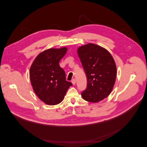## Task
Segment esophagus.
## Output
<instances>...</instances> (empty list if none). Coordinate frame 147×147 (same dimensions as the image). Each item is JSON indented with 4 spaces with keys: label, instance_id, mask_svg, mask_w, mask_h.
I'll list each match as a JSON object with an SVG mask.
<instances>
[{
    "label": "esophagus",
    "instance_id": "34e87169",
    "mask_svg": "<svg viewBox=\"0 0 147 147\" xmlns=\"http://www.w3.org/2000/svg\"><path fill=\"white\" fill-rule=\"evenodd\" d=\"M72 84H74H74H75V83H76V81H75V79H73V80H72Z\"/></svg>",
    "mask_w": 147,
    "mask_h": 147
}]
</instances>
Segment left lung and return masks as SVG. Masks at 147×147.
I'll list each match as a JSON object with an SVG mask.
<instances>
[{"label":"left lung","instance_id":"left-lung-1","mask_svg":"<svg viewBox=\"0 0 147 147\" xmlns=\"http://www.w3.org/2000/svg\"><path fill=\"white\" fill-rule=\"evenodd\" d=\"M77 53L87 77L83 99L93 103L104 100L116 80L117 66L112 56L105 48L91 43L78 47Z\"/></svg>","mask_w":147,"mask_h":147}]
</instances>
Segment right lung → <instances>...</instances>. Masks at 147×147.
<instances>
[{
    "mask_svg": "<svg viewBox=\"0 0 147 147\" xmlns=\"http://www.w3.org/2000/svg\"><path fill=\"white\" fill-rule=\"evenodd\" d=\"M67 48H50L40 53L30 68V80L35 94L44 103L54 105L63 101L71 82L66 81L59 61Z\"/></svg>",
    "mask_w": 147,
    "mask_h": 147,
    "instance_id": "obj_1",
    "label": "right lung"
}]
</instances>
